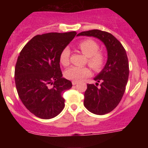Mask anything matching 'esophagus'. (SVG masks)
<instances>
[{"mask_svg":"<svg viewBox=\"0 0 148 148\" xmlns=\"http://www.w3.org/2000/svg\"><path fill=\"white\" fill-rule=\"evenodd\" d=\"M72 84H73V85H75V84H78V82H75V81H73V82H72Z\"/></svg>","mask_w":148,"mask_h":148,"instance_id":"obj_1","label":"esophagus"}]
</instances>
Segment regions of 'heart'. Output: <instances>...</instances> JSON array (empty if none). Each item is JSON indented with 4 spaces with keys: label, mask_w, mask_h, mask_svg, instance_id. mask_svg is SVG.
Here are the masks:
<instances>
[{
    "label": "heart",
    "mask_w": 148,
    "mask_h": 148,
    "mask_svg": "<svg viewBox=\"0 0 148 148\" xmlns=\"http://www.w3.org/2000/svg\"><path fill=\"white\" fill-rule=\"evenodd\" d=\"M78 47L82 53L87 57V63L90 66L95 72H99L104 68L106 63V56L103 52L99 50V45L92 39H84L79 42ZM70 50L65 47L61 51L59 56L60 63L63 66L70 64ZM91 71L87 66H75L70 67L65 71V77L70 80L79 82L90 76Z\"/></svg>",
    "instance_id": "1"
}]
</instances>
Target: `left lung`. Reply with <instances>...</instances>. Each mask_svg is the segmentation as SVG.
<instances>
[{
  "label": "left lung",
  "mask_w": 148,
  "mask_h": 148,
  "mask_svg": "<svg viewBox=\"0 0 148 148\" xmlns=\"http://www.w3.org/2000/svg\"><path fill=\"white\" fill-rule=\"evenodd\" d=\"M78 36H92L101 40L108 50V61L94 80L97 83L87 84L84 105L90 112L104 115L114 110L125 93L129 76V63L126 51L112 34L99 29L82 32ZM101 84L97 87L98 82Z\"/></svg>",
  "instance_id": "1"
}]
</instances>
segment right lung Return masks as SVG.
Returning a JSON list of instances; mask_svg holds the SVG:
<instances>
[{
    "mask_svg": "<svg viewBox=\"0 0 148 148\" xmlns=\"http://www.w3.org/2000/svg\"><path fill=\"white\" fill-rule=\"evenodd\" d=\"M75 35L70 32L35 35L21 51L15 69L17 92L23 105L38 118H54L64 108L62 93L73 85L62 78L59 56Z\"/></svg>",
    "mask_w": 148,
    "mask_h": 148,
    "instance_id": "add662e5",
    "label": "right lung"
}]
</instances>
